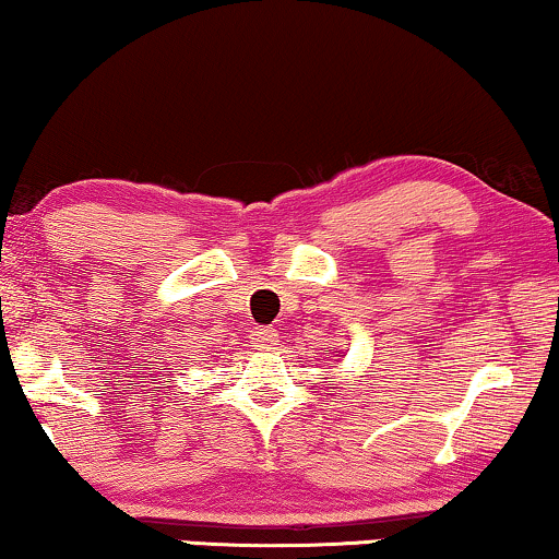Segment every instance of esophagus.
I'll list each match as a JSON object with an SVG mask.
<instances>
[{"mask_svg": "<svg viewBox=\"0 0 559 559\" xmlns=\"http://www.w3.org/2000/svg\"><path fill=\"white\" fill-rule=\"evenodd\" d=\"M254 343H257V348L277 346V333H274L272 328H257V331H254Z\"/></svg>", "mask_w": 559, "mask_h": 559, "instance_id": "esophagus-1", "label": "esophagus"}]
</instances>
